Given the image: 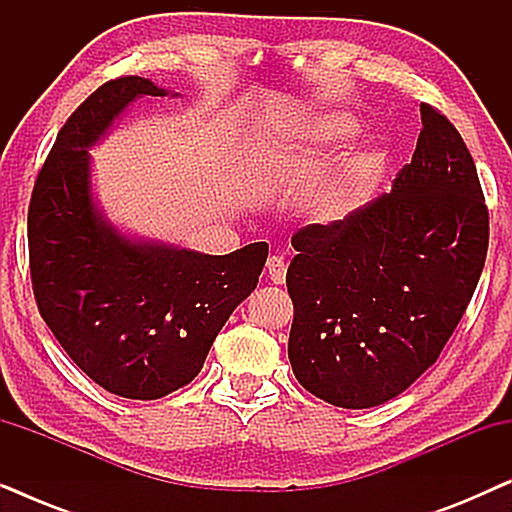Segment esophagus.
Here are the masks:
<instances>
[{"label": "esophagus", "instance_id": "obj_1", "mask_svg": "<svg viewBox=\"0 0 512 512\" xmlns=\"http://www.w3.org/2000/svg\"><path fill=\"white\" fill-rule=\"evenodd\" d=\"M265 268H268V277L272 279L275 284H284L286 279V261L282 256H270L268 263H265Z\"/></svg>", "mask_w": 512, "mask_h": 512}]
</instances>
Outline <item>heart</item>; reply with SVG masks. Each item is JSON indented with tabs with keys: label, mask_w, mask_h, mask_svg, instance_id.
Segmentation results:
<instances>
[{
	"label": "heart",
	"mask_w": 512,
	"mask_h": 512,
	"mask_svg": "<svg viewBox=\"0 0 512 512\" xmlns=\"http://www.w3.org/2000/svg\"><path fill=\"white\" fill-rule=\"evenodd\" d=\"M354 132H356V121L345 114L317 116V118H312V121L307 123L303 130H300L296 142L282 144L277 151H272V160L282 165L289 160L291 149H303V146L305 149L307 146H310V149H321V146L342 142V139L352 137ZM366 167H368V158H359V160H354V163H349L345 174H342V179L319 202V212L324 219L333 221V219H340V216L347 214L349 205H352L354 188H356V184H359V179L363 177V172H366Z\"/></svg>",
	"instance_id": "1"
}]
</instances>
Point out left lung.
Returning <instances> with one entry per match:
<instances>
[{
    "label": "left lung",
    "instance_id": "8db88e82",
    "mask_svg": "<svg viewBox=\"0 0 512 512\" xmlns=\"http://www.w3.org/2000/svg\"><path fill=\"white\" fill-rule=\"evenodd\" d=\"M391 193L291 237L289 361L321 401L363 410L433 366L485 268L489 212L457 128L422 102Z\"/></svg>",
    "mask_w": 512,
    "mask_h": 512
}]
</instances>
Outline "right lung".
<instances>
[{
  "label": "right lung",
  "instance_id": "1",
  "mask_svg": "<svg viewBox=\"0 0 512 512\" xmlns=\"http://www.w3.org/2000/svg\"><path fill=\"white\" fill-rule=\"evenodd\" d=\"M142 95L167 93L118 76L67 118L34 181L27 244L39 314L69 359L111 394L156 401L200 373L223 324L256 289L268 244L195 254L128 240L97 214L88 146Z\"/></svg>",
  "mask_w": 512,
  "mask_h": 512
}]
</instances>
